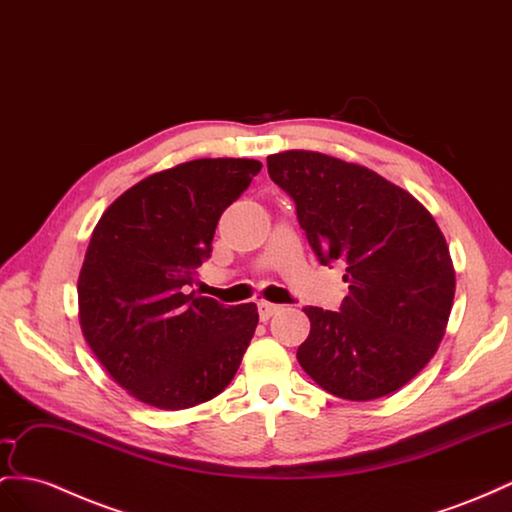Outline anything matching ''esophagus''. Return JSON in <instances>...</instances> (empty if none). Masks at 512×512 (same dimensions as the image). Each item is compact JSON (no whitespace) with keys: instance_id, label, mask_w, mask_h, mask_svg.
Wrapping results in <instances>:
<instances>
[{"instance_id":"1","label":"esophagus","mask_w":512,"mask_h":512,"mask_svg":"<svg viewBox=\"0 0 512 512\" xmlns=\"http://www.w3.org/2000/svg\"><path fill=\"white\" fill-rule=\"evenodd\" d=\"M257 309H259V318H261V320H268V318H272L274 313H277L281 307L274 305V303H266V300H259Z\"/></svg>"}]
</instances>
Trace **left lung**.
Listing matches in <instances>:
<instances>
[{
    "mask_svg": "<svg viewBox=\"0 0 512 512\" xmlns=\"http://www.w3.org/2000/svg\"><path fill=\"white\" fill-rule=\"evenodd\" d=\"M322 266H344L339 311L305 307L298 363L324 391L368 402L398 391L437 352L454 300V268L435 218L374 170L316 151L268 155Z\"/></svg>",
    "mask_w": 512,
    "mask_h": 512,
    "instance_id": "obj_1",
    "label": "left lung"
}]
</instances>
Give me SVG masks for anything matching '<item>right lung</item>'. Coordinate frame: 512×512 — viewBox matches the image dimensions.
I'll list each match as a JSON object with an SVG mask.
<instances>
[{"mask_svg":"<svg viewBox=\"0 0 512 512\" xmlns=\"http://www.w3.org/2000/svg\"><path fill=\"white\" fill-rule=\"evenodd\" d=\"M257 160H192L123 192L90 238L77 281L80 324L110 376L164 411L212 400L238 372L257 305L188 294L212 255L222 212L251 186Z\"/></svg>","mask_w":512,"mask_h":512,"instance_id":"obj_1","label":"right lung"}]
</instances>
